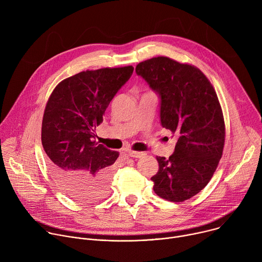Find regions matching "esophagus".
Returning <instances> with one entry per match:
<instances>
[{
	"instance_id": "34e87169",
	"label": "esophagus",
	"mask_w": 262,
	"mask_h": 262,
	"mask_svg": "<svg viewBox=\"0 0 262 262\" xmlns=\"http://www.w3.org/2000/svg\"><path fill=\"white\" fill-rule=\"evenodd\" d=\"M128 156H129L130 158L141 159V158H143V157L145 156V154H144V152H140V151H132V150H129V151H128Z\"/></svg>"
}]
</instances>
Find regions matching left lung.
<instances>
[{"label":"left lung","instance_id":"8db88e82","mask_svg":"<svg viewBox=\"0 0 262 262\" xmlns=\"http://www.w3.org/2000/svg\"><path fill=\"white\" fill-rule=\"evenodd\" d=\"M136 72L161 99L162 126L177 137L169 159L157 157L154 191L168 201L188 200L205 188L222 158L225 123L216 93L200 69L167 57L143 61Z\"/></svg>","mask_w":262,"mask_h":262}]
</instances>
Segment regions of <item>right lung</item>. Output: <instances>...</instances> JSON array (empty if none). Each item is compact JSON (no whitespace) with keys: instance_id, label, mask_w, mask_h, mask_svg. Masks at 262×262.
Segmentation results:
<instances>
[{"instance_id":"obj_1","label":"right lung","mask_w":262,"mask_h":262,"mask_svg":"<svg viewBox=\"0 0 262 262\" xmlns=\"http://www.w3.org/2000/svg\"><path fill=\"white\" fill-rule=\"evenodd\" d=\"M133 71V66L82 71L58 84L49 98L42 146L52 175L74 201L95 202L110 192L119 154L95 143L93 132Z\"/></svg>"}]
</instances>
